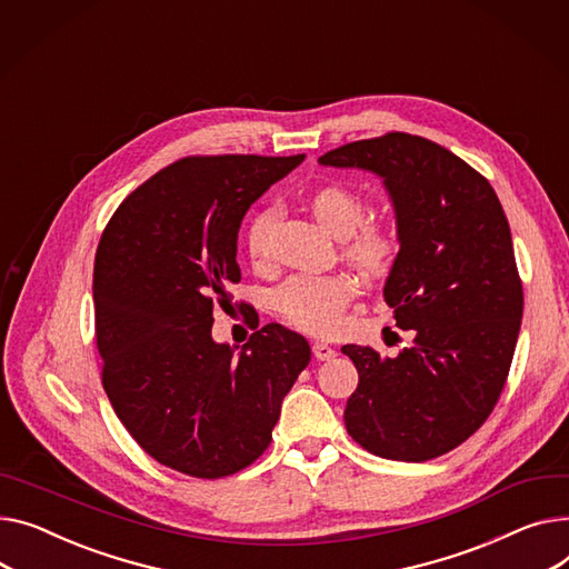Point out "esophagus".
<instances>
[{"label":"esophagus","instance_id":"esophagus-1","mask_svg":"<svg viewBox=\"0 0 569 569\" xmlns=\"http://www.w3.org/2000/svg\"><path fill=\"white\" fill-rule=\"evenodd\" d=\"M313 355H316V359H320V361H329V359L336 357V350H333L331 346L322 343V340H316V343H313Z\"/></svg>","mask_w":569,"mask_h":569}]
</instances>
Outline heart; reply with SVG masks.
Returning a JSON list of instances; mask_svg holds the SVG:
<instances>
[{"mask_svg":"<svg viewBox=\"0 0 569 569\" xmlns=\"http://www.w3.org/2000/svg\"><path fill=\"white\" fill-rule=\"evenodd\" d=\"M309 208L322 223V229L336 240H348L346 256L368 272H377L389 264L396 242L380 229L370 226L368 206L343 187H325L311 197ZM279 217V210L264 208L249 221L247 249L251 260H268L270 231ZM355 295V286L348 277H290L277 292L279 311L297 327L311 333L329 336L343 325V311Z\"/></svg>","mask_w":569,"mask_h":569,"instance_id":"b5f03b06","label":"heart"}]
</instances>
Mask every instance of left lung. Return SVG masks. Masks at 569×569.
<instances>
[{
  "mask_svg": "<svg viewBox=\"0 0 569 569\" xmlns=\"http://www.w3.org/2000/svg\"><path fill=\"white\" fill-rule=\"evenodd\" d=\"M318 162L382 178L400 242L385 301L413 331L398 357L340 348L359 370L346 428L387 460L439 458L485 423L517 346L523 292L501 201L465 160L405 132L346 143Z\"/></svg>",
  "mask_w": 569,
  "mask_h": 569,
  "instance_id": "obj_1",
  "label": "left lung"
}]
</instances>
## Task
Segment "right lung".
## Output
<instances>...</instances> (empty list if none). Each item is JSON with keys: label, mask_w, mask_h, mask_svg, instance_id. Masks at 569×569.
Instances as JSON below:
<instances>
[{"label": "right lung", "mask_w": 569, "mask_h": 569, "mask_svg": "<svg viewBox=\"0 0 569 569\" xmlns=\"http://www.w3.org/2000/svg\"><path fill=\"white\" fill-rule=\"evenodd\" d=\"M305 156L184 158L119 206L93 268L102 387L160 465L231 476L262 456L281 402L311 361L305 336L270 322L249 343H217L212 311L240 283V223ZM258 327V322H256Z\"/></svg>", "instance_id": "add662e5"}]
</instances>
